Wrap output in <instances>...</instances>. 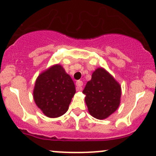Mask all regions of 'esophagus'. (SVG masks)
Wrapping results in <instances>:
<instances>
[{
	"label": "esophagus",
	"instance_id": "1",
	"mask_svg": "<svg viewBox=\"0 0 156 156\" xmlns=\"http://www.w3.org/2000/svg\"><path fill=\"white\" fill-rule=\"evenodd\" d=\"M82 86H83V82L81 81H76V87H77V90L81 91L82 90Z\"/></svg>",
	"mask_w": 156,
	"mask_h": 156
}]
</instances>
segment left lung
Segmentation results:
<instances>
[{"instance_id":"obj_1","label":"left lung","mask_w":156,"mask_h":156,"mask_svg":"<svg viewBox=\"0 0 156 156\" xmlns=\"http://www.w3.org/2000/svg\"><path fill=\"white\" fill-rule=\"evenodd\" d=\"M83 94L88 112L100 120L107 119L119 108L122 88L114 77L105 69L97 68L87 81Z\"/></svg>"}]
</instances>
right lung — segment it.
Returning <instances> with one entry per match:
<instances>
[{
    "mask_svg": "<svg viewBox=\"0 0 156 156\" xmlns=\"http://www.w3.org/2000/svg\"><path fill=\"white\" fill-rule=\"evenodd\" d=\"M75 86L63 67L56 64L37 76L33 90L37 106L49 118L65 114L75 95Z\"/></svg>",
    "mask_w": 156,
    "mask_h": 156,
    "instance_id": "obj_1",
    "label": "right lung"
}]
</instances>
